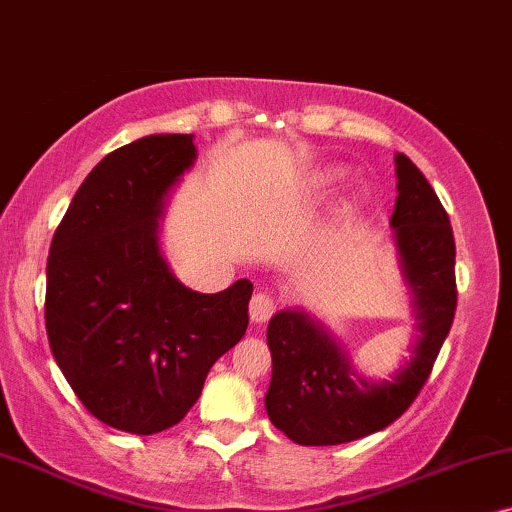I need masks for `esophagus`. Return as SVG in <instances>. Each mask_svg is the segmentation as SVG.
<instances>
[{"label":"esophagus","instance_id":"34e87169","mask_svg":"<svg viewBox=\"0 0 512 512\" xmlns=\"http://www.w3.org/2000/svg\"><path fill=\"white\" fill-rule=\"evenodd\" d=\"M276 311V297L269 295V292H257L255 297L250 299V318L255 323H267V320L274 316Z\"/></svg>","mask_w":512,"mask_h":512}]
</instances>
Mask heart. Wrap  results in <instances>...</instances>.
Segmentation results:
<instances>
[{"label":"heart","mask_w":512,"mask_h":512,"mask_svg":"<svg viewBox=\"0 0 512 512\" xmlns=\"http://www.w3.org/2000/svg\"><path fill=\"white\" fill-rule=\"evenodd\" d=\"M339 180H342V173H339V170H332V168L318 170V173L309 180V187L313 192H327V189L335 187Z\"/></svg>","instance_id":"b5f03b06"}]
</instances>
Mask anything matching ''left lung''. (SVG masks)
<instances>
[{
  "instance_id": "left-lung-1",
  "label": "left lung",
  "mask_w": 512,
  "mask_h": 512,
  "mask_svg": "<svg viewBox=\"0 0 512 512\" xmlns=\"http://www.w3.org/2000/svg\"><path fill=\"white\" fill-rule=\"evenodd\" d=\"M395 175L398 199L391 227L421 337L410 363L391 381H367L358 377L323 325L299 309L278 311L267 330L274 370L264 405L278 431L297 445H342L403 417L424 388L452 327L456 248L449 215L405 154L395 156Z\"/></svg>"
}]
</instances>
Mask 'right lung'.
<instances>
[{
	"label": "right lung",
	"instance_id": "right-lung-1",
	"mask_svg": "<svg viewBox=\"0 0 512 512\" xmlns=\"http://www.w3.org/2000/svg\"><path fill=\"white\" fill-rule=\"evenodd\" d=\"M192 135H147L95 166L53 234L46 335L88 412L117 431L180 424L210 367L248 330L252 283L203 295L159 252L163 201L192 168Z\"/></svg>",
	"mask_w": 512,
	"mask_h": 512
}]
</instances>
